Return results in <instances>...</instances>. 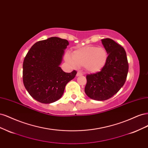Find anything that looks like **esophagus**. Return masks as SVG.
Here are the masks:
<instances>
[{
	"label": "esophagus",
	"mask_w": 148,
	"mask_h": 148,
	"mask_svg": "<svg viewBox=\"0 0 148 148\" xmlns=\"http://www.w3.org/2000/svg\"><path fill=\"white\" fill-rule=\"evenodd\" d=\"M83 75V73L81 72V71H78L77 73V77H79V76H82Z\"/></svg>",
	"instance_id": "34e87169"
}]
</instances>
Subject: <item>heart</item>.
Listing matches in <instances>:
<instances>
[{"instance_id":"obj_1","label":"heart","mask_w":148,"mask_h":148,"mask_svg":"<svg viewBox=\"0 0 148 148\" xmlns=\"http://www.w3.org/2000/svg\"><path fill=\"white\" fill-rule=\"evenodd\" d=\"M65 59L73 66L83 65L87 72L95 73L104 68L108 53L104 47L89 46L74 51L72 56L66 53Z\"/></svg>"}]
</instances>
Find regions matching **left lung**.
<instances>
[{"label":"left lung","instance_id":"obj_1","mask_svg":"<svg viewBox=\"0 0 148 148\" xmlns=\"http://www.w3.org/2000/svg\"><path fill=\"white\" fill-rule=\"evenodd\" d=\"M101 41L108 53V59L99 72L86 76L84 88L86 95L96 101L107 100L115 95L125 84L128 71L127 53L123 47L109 38Z\"/></svg>","mask_w":148,"mask_h":148}]
</instances>
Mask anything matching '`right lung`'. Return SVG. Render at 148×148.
I'll return each mask as SVG.
<instances>
[{
  "instance_id": "1",
  "label": "right lung",
  "mask_w": 148,
  "mask_h": 148,
  "mask_svg": "<svg viewBox=\"0 0 148 148\" xmlns=\"http://www.w3.org/2000/svg\"><path fill=\"white\" fill-rule=\"evenodd\" d=\"M69 44L66 39L51 37L36 42L28 52L23 64V81L35 100L44 104L59 100L66 84L75 78V70L65 73L60 67Z\"/></svg>"
}]
</instances>
